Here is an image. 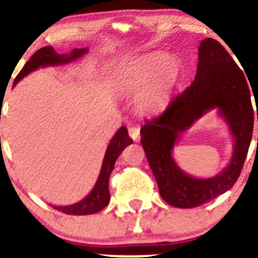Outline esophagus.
<instances>
[{"label":"esophagus","instance_id":"esophagus-1","mask_svg":"<svg viewBox=\"0 0 258 258\" xmlns=\"http://www.w3.org/2000/svg\"><path fill=\"white\" fill-rule=\"evenodd\" d=\"M128 133H129V136L133 139V140L138 141L139 138H140V126L139 125L130 126Z\"/></svg>","mask_w":258,"mask_h":258}]
</instances>
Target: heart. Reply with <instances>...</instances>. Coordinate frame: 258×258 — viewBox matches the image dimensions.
I'll list each match as a JSON object with an SVG mask.
<instances>
[{
    "mask_svg": "<svg viewBox=\"0 0 258 258\" xmlns=\"http://www.w3.org/2000/svg\"><path fill=\"white\" fill-rule=\"evenodd\" d=\"M181 76V63L174 56L154 53L136 60L123 70L120 86L134 92L142 87L138 96L139 107L144 111H158L168 104Z\"/></svg>",
    "mask_w": 258,
    "mask_h": 258,
    "instance_id": "1",
    "label": "heart"
}]
</instances>
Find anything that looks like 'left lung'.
I'll use <instances>...</instances> for the list:
<instances>
[{"label":"left lung","mask_w":258,"mask_h":258,"mask_svg":"<svg viewBox=\"0 0 258 258\" xmlns=\"http://www.w3.org/2000/svg\"><path fill=\"white\" fill-rule=\"evenodd\" d=\"M198 51L193 83L175 96L162 114L145 120L140 130L160 197L181 209L201 207L232 188L243 169L253 132L250 88L243 71L216 39H203ZM213 108H219L230 125L235 150L229 166L219 175L196 179L178 168L171 152L178 136Z\"/></svg>","instance_id":"obj_1"}]
</instances>
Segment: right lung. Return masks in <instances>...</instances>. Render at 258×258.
Returning <instances> with one entry per match:
<instances>
[{
    "label": "right lung",
    "mask_w": 258,
    "mask_h": 258,
    "mask_svg": "<svg viewBox=\"0 0 258 258\" xmlns=\"http://www.w3.org/2000/svg\"><path fill=\"white\" fill-rule=\"evenodd\" d=\"M87 51V48H81V49L76 48L70 54H57L50 45L41 48L30 57L29 61L21 69V71L15 77L14 86L21 78H24L26 75H29L30 72L35 71L38 68L68 63L70 61H74V60H77L78 57L84 55ZM132 142L133 140L129 138L128 130H126L125 126H120V129L114 134L110 145L107 146L98 181H96L92 192L86 198L76 203V204L68 205V207L53 208L56 209L57 211H61V213L68 215H90L101 211L108 204L111 198L110 189H108V180H110L112 170L114 169V163H116L119 154L123 152L124 148L132 145Z\"/></svg>",
    "instance_id": "add662e5"
}]
</instances>
